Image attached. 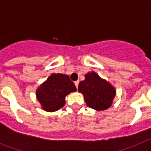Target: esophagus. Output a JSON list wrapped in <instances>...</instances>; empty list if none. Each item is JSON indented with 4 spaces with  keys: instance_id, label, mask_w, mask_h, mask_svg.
I'll return each mask as SVG.
<instances>
[{
    "instance_id": "obj_1",
    "label": "esophagus",
    "mask_w": 151,
    "mask_h": 151,
    "mask_svg": "<svg viewBox=\"0 0 151 151\" xmlns=\"http://www.w3.org/2000/svg\"><path fill=\"white\" fill-rule=\"evenodd\" d=\"M74 84H75V86H76V88H78V84H79V81H75V82H74Z\"/></svg>"
}]
</instances>
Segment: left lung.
I'll list each match as a JSON object with an SVG mask.
<instances>
[{"label":"left lung","instance_id":"obj_1","mask_svg":"<svg viewBox=\"0 0 151 151\" xmlns=\"http://www.w3.org/2000/svg\"><path fill=\"white\" fill-rule=\"evenodd\" d=\"M78 91L83 93L86 105L97 111L109 108L116 93L108 81L93 71L85 74V80L78 85Z\"/></svg>","mask_w":151,"mask_h":151}]
</instances>
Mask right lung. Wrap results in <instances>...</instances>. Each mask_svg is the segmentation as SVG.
I'll return each instance as SVG.
<instances>
[{
    "label": "right lung",
    "mask_w": 151,
    "mask_h": 151,
    "mask_svg": "<svg viewBox=\"0 0 151 151\" xmlns=\"http://www.w3.org/2000/svg\"><path fill=\"white\" fill-rule=\"evenodd\" d=\"M77 90L68 75L52 74L36 90V97L42 108L47 112H55L65 104V96Z\"/></svg>",
    "instance_id": "add662e5"
}]
</instances>
